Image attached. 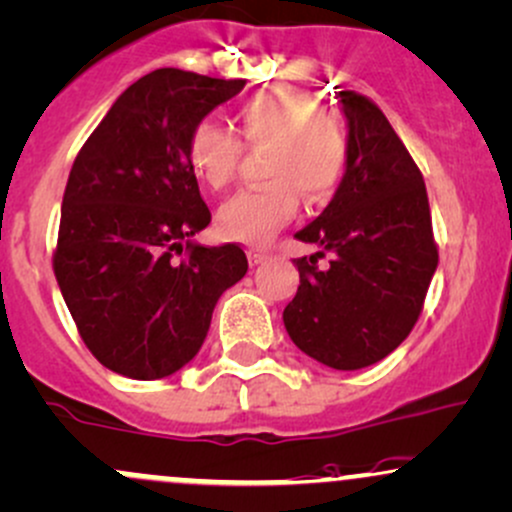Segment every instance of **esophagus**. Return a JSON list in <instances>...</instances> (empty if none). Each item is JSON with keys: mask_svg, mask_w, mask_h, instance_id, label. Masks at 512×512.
<instances>
[{"mask_svg": "<svg viewBox=\"0 0 512 512\" xmlns=\"http://www.w3.org/2000/svg\"><path fill=\"white\" fill-rule=\"evenodd\" d=\"M247 257H250L252 265H260V262L267 260L269 252L265 250V247H250V250H247Z\"/></svg>", "mask_w": 512, "mask_h": 512, "instance_id": "obj_1", "label": "esophagus"}]
</instances>
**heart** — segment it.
Instances as JSON below:
<instances>
[{
  "mask_svg": "<svg viewBox=\"0 0 512 512\" xmlns=\"http://www.w3.org/2000/svg\"><path fill=\"white\" fill-rule=\"evenodd\" d=\"M235 130L213 119L189 133V157L196 174L213 189L238 177L243 145L262 153L267 182L247 187L218 211V226L230 238L267 240L301 204H328L345 182L350 165V131L335 111L318 106L306 89H262L235 106Z\"/></svg>",
  "mask_w": 512,
  "mask_h": 512,
  "instance_id": "obj_1",
  "label": "heart"
}]
</instances>
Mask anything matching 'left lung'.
Listing matches in <instances>:
<instances>
[{
  "label": "left lung",
  "instance_id": "8db88e82",
  "mask_svg": "<svg viewBox=\"0 0 512 512\" xmlns=\"http://www.w3.org/2000/svg\"><path fill=\"white\" fill-rule=\"evenodd\" d=\"M350 126L345 182L296 238L320 245L299 257V291L284 308L289 338L333 369H362L391 355L423 313L437 243L423 174L384 111L340 92ZM331 255L328 268L317 257Z\"/></svg>",
  "mask_w": 512,
  "mask_h": 512
}]
</instances>
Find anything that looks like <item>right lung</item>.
<instances>
[{"label": "right lung", "mask_w": 512, "mask_h": 512, "mask_svg": "<svg viewBox=\"0 0 512 512\" xmlns=\"http://www.w3.org/2000/svg\"><path fill=\"white\" fill-rule=\"evenodd\" d=\"M243 80L162 67L133 82L75 157L53 272L94 357L128 379H162L199 352L211 313L245 277L243 247L194 245L211 223L189 133Z\"/></svg>", "instance_id": "obj_1"}]
</instances>
